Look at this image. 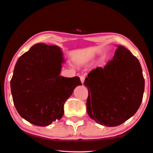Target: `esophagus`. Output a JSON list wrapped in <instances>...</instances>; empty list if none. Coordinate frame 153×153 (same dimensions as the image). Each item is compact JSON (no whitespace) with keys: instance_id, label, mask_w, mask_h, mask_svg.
Returning a JSON list of instances; mask_svg holds the SVG:
<instances>
[{"instance_id":"esophagus-1","label":"esophagus","mask_w":153,"mask_h":153,"mask_svg":"<svg viewBox=\"0 0 153 153\" xmlns=\"http://www.w3.org/2000/svg\"><path fill=\"white\" fill-rule=\"evenodd\" d=\"M80 80H81V82H82V84H83V83L84 82V80H85V76H80Z\"/></svg>"}]
</instances>
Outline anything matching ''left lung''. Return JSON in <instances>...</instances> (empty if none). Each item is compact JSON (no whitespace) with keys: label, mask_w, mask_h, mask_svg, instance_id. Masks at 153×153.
Wrapping results in <instances>:
<instances>
[{"label":"left lung","mask_w":153,"mask_h":153,"mask_svg":"<svg viewBox=\"0 0 153 153\" xmlns=\"http://www.w3.org/2000/svg\"><path fill=\"white\" fill-rule=\"evenodd\" d=\"M84 84L88 91V114L106 127L120 125L134 115L144 91L139 60L121 45L105 67H97L89 73Z\"/></svg>","instance_id":"8db88e82"}]
</instances>
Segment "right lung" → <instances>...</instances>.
Returning a JSON list of instances; mask_svg holds the SVG:
<instances>
[{
	"instance_id": "obj_1",
	"label": "right lung",
	"mask_w": 153,
	"mask_h": 153,
	"mask_svg": "<svg viewBox=\"0 0 153 153\" xmlns=\"http://www.w3.org/2000/svg\"><path fill=\"white\" fill-rule=\"evenodd\" d=\"M62 54L59 46L37 43L17 61L11 79L13 103L22 117L45 127L64 114V103L77 86L79 77L60 76Z\"/></svg>"
}]
</instances>
